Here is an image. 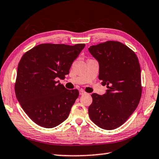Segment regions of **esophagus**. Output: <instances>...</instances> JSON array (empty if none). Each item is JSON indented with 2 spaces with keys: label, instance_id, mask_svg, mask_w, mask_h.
Here are the masks:
<instances>
[{
  "label": "esophagus",
  "instance_id": "esophagus-1",
  "mask_svg": "<svg viewBox=\"0 0 159 159\" xmlns=\"http://www.w3.org/2000/svg\"><path fill=\"white\" fill-rule=\"evenodd\" d=\"M79 94H80V95H84V94H86V92L84 91V90H80Z\"/></svg>",
  "mask_w": 159,
  "mask_h": 159
}]
</instances>
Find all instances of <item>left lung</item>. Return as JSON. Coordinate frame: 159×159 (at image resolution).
<instances>
[{
	"instance_id": "obj_1",
	"label": "left lung",
	"mask_w": 159,
	"mask_h": 159,
	"mask_svg": "<svg viewBox=\"0 0 159 159\" xmlns=\"http://www.w3.org/2000/svg\"><path fill=\"white\" fill-rule=\"evenodd\" d=\"M89 51L99 63V80L107 85L103 95L92 94L90 119L102 129L122 125L137 107L142 94L141 67L134 52L119 41L92 45Z\"/></svg>"
}]
</instances>
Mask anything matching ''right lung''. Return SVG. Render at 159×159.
<instances>
[{
    "mask_svg": "<svg viewBox=\"0 0 159 159\" xmlns=\"http://www.w3.org/2000/svg\"><path fill=\"white\" fill-rule=\"evenodd\" d=\"M85 46L44 43L22 57L14 86L16 96L37 125L52 128L67 119L79 92L67 89L57 80L70 73L73 61Z\"/></svg>",
    "mask_w": 159,
    "mask_h": 159,
    "instance_id": "right-lung-1",
    "label": "right lung"
}]
</instances>
